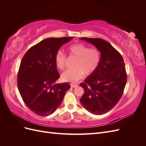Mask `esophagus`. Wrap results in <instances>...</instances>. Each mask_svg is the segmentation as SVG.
<instances>
[{
    "label": "esophagus",
    "instance_id": "esophagus-1",
    "mask_svg": "<svg viewBox=\"0 0 146 146\" xmlns=\"http://www.w3.org/2000/svg\"><path fill=\"white\" fill-rule=\"evenodd\" d=\"M77 86L78 85H77V84H74V83H71V84H70V86H71V88H76Z\"/></svg>",
    "mask_w": 146,
    "mask_h": 146
}]
</instances>
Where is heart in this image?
<instances>
[{
  "mask_svg": "<svg viewBox=\"0 0 146 146\" xmlns=\"http://www.w3.org/2000/svg\"><path fill=\"white\" fill-rule=\"evenodd\" d=\"M69 54L77 58L74 64V69L66 70L61 74L64 81L75 82L80 80L85 74L90 76L98 68L100 61V52L96 48H90L82 43L74 44L68 48ZM55 64L58 69L63 70L66 66V56L61 51L56 54Z\"/></svg>",
  "mask_w": 146,
  "mask_h": 146,
  "instance_id": "obj_1",
  "label": "heart"
}]
</instances>
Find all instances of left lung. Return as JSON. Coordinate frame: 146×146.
Wrapping results in <instances>:
<instances>
[{"label": "left lung", "instance_id": "obj_1", "mask_svg": "<svg viewBox=\"0 0 146 146\" xmlns=\"http://www.w3.org/2000/svg\"><path fill=\"white\" fill-rule=\"evenodd\" d=\"M80 39L94 45L101 54L98 68L80 85L84 89L80 101L88 111L101 115L113 109L121 98L127 79L125 63L119 52L105 40Z\"/></svg>", "mask_w": 146, "mask_h": 146}]
</instances>
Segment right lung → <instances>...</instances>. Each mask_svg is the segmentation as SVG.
I'll list each match as a JSON object with an SVG mask.
<instances>
[{
    "label": "right lung",
    "mask_w": 146,
    "mask_h": 146,
    "mask_svg": "<svg viewBox=\"0 0 146 146\" xmlns=\"http://www.w3.org/2000/svg\"><path fill=\"white\" fill-rule=\"evenodd\" d=\"M73 37L49 38L29 48L21 62L17 86L25 104L41 116L54 113L70 89L68 83L55 82L60 77L55 58L59 48Z\"/></svg>",
    "instance_id": "1"
}]
</instances>
